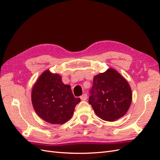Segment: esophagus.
<instances>
[{
  "label": "esophagus",
  "instance_id": "1",
  "mask_svg": "<svg viewBox=\"0 0 160 160\" xmlns=\"http://www.w3.org/2000/svg\"><path fill=\"white\" fill-rule=\"evenodd\" d=\"M87 98H88V96L86 94H84L80 97V99L82 100H86V99H87Z\"/></svg>",
  "mask_w": 160,
  "mask_h": 160
}]
</instances>
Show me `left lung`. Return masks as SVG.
Returning <instances> with one entry per match:
<instances>
[{"label": "left lung", "mask_w": 160, "mask_h": 160, "mask_svg": "<svg viewBox=\"0 0 160 160\" xmlns=\"http://www.w3.org/2000/svg\"><path fill=\"white\" fill-rule=\"evenodd\" d=\"M88 102L97 115L107 121L124 116L130 107L132 92L129 83L112 68L93 79Z\"/></svg>", "instance_id": "obj_1"}]
</instances>
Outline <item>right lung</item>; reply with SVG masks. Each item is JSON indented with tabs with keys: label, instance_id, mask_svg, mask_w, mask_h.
Returning a JSON list of instances; mask_svg holds the SVG:
<instances>
[{
	"label": "right lung",
	"instance_id": "1",
	"mask_svg": "<svg viewBox=\"0 0 160 160\" xmlns=\"http://www.w3.org/2000/svg\"><path fill=\"white\" fill-rule=\"evenodd\" d=\"M31 101L38 116L51 124L70 120L79 98L73 95L70 85L64 84L58 74L45 71L33 86Z\"/></svg>",
	"mask_w": 160,
	"mask_h": 160
}]
</instances>
